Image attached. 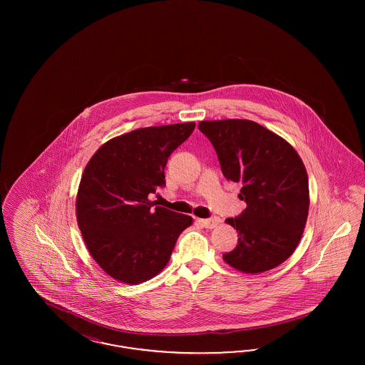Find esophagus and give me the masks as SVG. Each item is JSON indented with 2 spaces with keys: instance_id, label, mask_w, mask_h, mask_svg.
I'll list each match as a JSON object with an SVG mask.
<instances>
[{
  "instance_id": "esophagus-1",
  "label": "esophagus",
  "mask_w": 365,
  "mask_h": 365,
  "mask_svg": "<svg viewBox=\"0 0 365 365\" xmlns=\"http://www.w3.org/2000/svg\"><path fill=\"white\" fill-rule=\"evenodd\" d=\"M198 223L205 228H215V227L220 225V219L219 217H209V219H200Z\"/></svg>"
}]
</instances>
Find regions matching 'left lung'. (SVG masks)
<instances>
[{
  "label": "left lung",
  "mask_w": 365,
  "mask_h": 365,
  "mask_svg": "<svg viewBox=\"0 0 365 365\" xmlns=\"http://www.w3.org/2000/svg\"><path fill=\"white\" fill-rule=\"evenodd\" d=\"M225 178L241 183L246 209L227 219L238 245L223 259L245 274H261L287 260L302 237L309 210V183L294 148L259 123L245 119L200 122Z\"/></svg>",
  "instance_id": "obj_1"
}]
</instances>
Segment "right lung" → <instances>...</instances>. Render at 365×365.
I'll return each mask as SVG.
<instances>
[{
    "label": "right lung",
    "mask_w": 365,
    "mask_h": 365,
    "mask_svg": "<svg viewBox=\"0 0 365 365\" xmlns=\"http://www.w3.org/2000/svg\"><path fill=\"white\" fill-rule=\"evenodd\" d=\"M195 123L138 128L109 139L93 155L76 195V220L88 253L110 278L138 284L168 264L187 215L155 207L164 168Z\"/></svg>",
    "instance_id": "right-lung-1"
}]
</instances>
